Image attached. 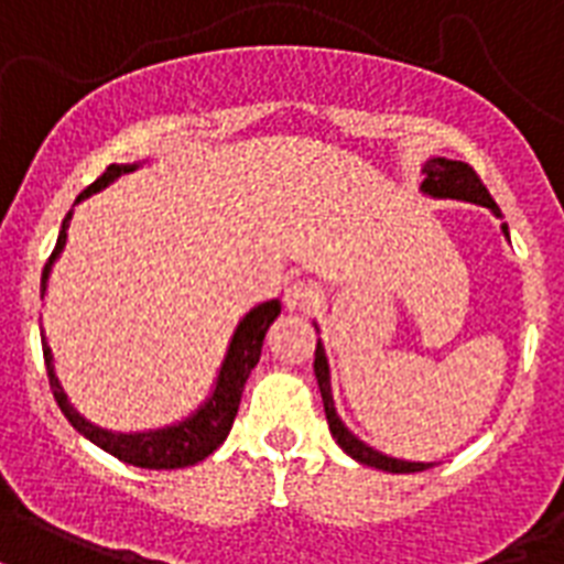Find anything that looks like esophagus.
Returning a JSON list of instances; mask_svg holds the SVG:
<instances>
[{"instance_id":"1","label":"esophagus","mask_w":564,"mask_h":564,"mask_svg":"<svg viewBox=\"0 0 564 564\" xmlns=\"http://www.w3.org/2000/svg\"><path fill=\"white\" fill-rule=\"evenodd\" d=\"M317 300H321V294L312 282H294V285L285 288V305L291 312H308L317 305Z\"/></svg>"}]
</instances>
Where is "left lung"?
Masks as SVG:
<instances>
[{"instance_id":"1","label":"left lung","mask_w":564,"mask_h":564,"mask_svg":"<svg viewBox=\"0 0 564 564\" xmlns=\"http://www.w3.org/2000/svg\"><path fill=\"white\" fill-rule=\"evenodd\" d=\"M423 173L426 178L421 182V191L426 196H435V199H465V203H477L486 205L495 212V217H503L497 203L491 199V194L486 191V185L479 182V176L474 173V167H468L465 161H453V159H430L423 164ZM503 235L509 238V226H500ZM317 329V323H314ZM314 377H317V386H321L323 397V409H326V423H329L332 438L338 441V447L350 456V459L368 465V468L388 470V474H414V470H426L432 468V462H403V459H391L386 453H379L370 444H365L361 438H356L347 423L338 417L335 412V400H332V377H329V359H326V350L323 344L317 341V350H314Z\"/></svg>"}]
</instances>
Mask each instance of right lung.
<instances>
[{
  "label": "right lung",
  "mask_w": 564,
  "mask_h": 564,
  "mask_svg": "<svg viewBox=\"0 0 564 564\" xmlns=\"http://www.w3.org/2000/svg\"><path fill=\"white\" fill-rule=\"evenodd\" d=\"M138 167H141V161H134V164H111L102 176L96 178L94 185L76 196V203H82L87 196H94L96 191H102V187L111 185L115 178H120L123 173H132V170ZM69 220H73V212L64 217V223H61L58 243H55V250H52L46 268H43L41 296L46 294V285H50L52 264H55L61 252H64ZM279 312H282L279 300H268V303L256 305V308H250V312L243 314L241 323L235 326L229 350H226L220 370H217V382H214L212 394L205 397V403L199 405L196 412L187 414L185 421L147 432L102 430V426H96V423L87 421L85 414H78L76 405L69 403L64 386H61L58 373H55L52 347L46 344V332L41 329L43 359H46V373H50V388L52 394H55V403L61 405L64 417H67L87 441H94L96 447H102L105 453H111L115 459L126 462V465L150 470H173L196 465V462H203L205 456H212L214 449L226 441L229 430H232L235 414H238V405H241L243 386H247L252 368L259 365L261 344H264V335H268L270 323L279 317Z\"/></svg>",
  "instance_id": "right-lung-1"
}]
</instances>
